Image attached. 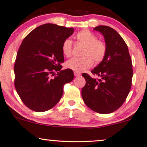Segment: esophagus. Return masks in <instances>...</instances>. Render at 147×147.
Listing matches in <instances>:
<instances>
[{"mask_svg": "<svg viewBox=\"0 0 147 147\" xmlns=\"http://www.w3.org/2000/svg\"><path fill=\"white\" fill-rule=\"evenodd\" d=\"M74 76L76 77H78L79 76H81V74L79 73V72H76V71H74Z\"/></svg>", "mask_w": 147, "mask_h": 147, "instance_id": "esophagus-1", "label": "esophagus"}]
</instances>
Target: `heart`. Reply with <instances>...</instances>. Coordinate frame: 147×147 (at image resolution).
<instances>
[{
  "label": "heart",
  "mask_w": 147,
  "mask_h": 147,
  "mask_svg": "<svg viewBox=\"0 0 147 147\" xmlns=\"http://www.w3.org/2000/svg\"><path fill=\"white\" fill-rule=\"evenodd\" d=\"M77 42L85 46L82 58H73L66 62V66L76 72H81L90 68L94 61L99 64L104 60L107 51V44L104 41L98 40L97 36L90 31L84 30L77 34ZM72 42L69 39L64 41L62 52L65 57L71 55Z\"/></svg>",
  "instance_id": "1"
}]
</instances>
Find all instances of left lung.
Instances as JSON below:
<instances>
[{"instance_id": "8db88e82", "label": "left lung", "mask_w": 147, "mask_h": 147, "mask_svg": "<svg viewBox=\"0 0 147 147\" xmlns=\"http://www.w3.org/2000/svg\"><path fill=\"white\" fill-rule=\"evenodd\" d=\"M94 30L103 35L107 51L104 60L91 71L100 79L82 74L86 84L81 95L90 109L107 114L117 110L126 100L131 89L133 68L128 45L116 30L103 25Z\"/></svg>"}]
</instances>
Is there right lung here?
Wrapping results in <instances>:
<instances>
[{
  "label": "right lung",
  "instance_id": "add662e5",
  "mask_svg": "<svg viewBox=\"0 0 147 147\" xmlns=\"http://www.w3.org/2000/svg\"><path fill=\"white\" fill-rule=\"evenodd\" d=\"M73 28L47 23L24 38L14 64V85L21 101L30 109L46 111L56 105L65 84L74 79L70 69L61 70L62 45Z\"/></svg>",
  "mask_w": 147,
  "mask_h": 147
}]
</instances>
